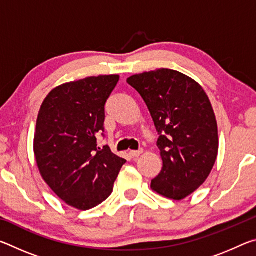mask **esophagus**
Returning <instances> with one entry per match:
<instances>
[{
    "instance_id": "34e87169",
    "label": "esophagus",
    "mask_w": 256,
    "mask_h": 256,
    "mask_svg": "<svg viewBox=\"0 0 256 256\" xmlns=\"http://www.w3.org/2000/svg\"><path fill=\"white\" fill-rule=\"evenodd\" d=\"M142 152H144V151H142V149H141V150H132V151H130V156H131L132 158H136V157H138V156H140Z\"/></svg>"
}]
</instances>
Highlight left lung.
I'll use <instances>...</instances> for the list:
<instances>
[{
    "label": "left lung",
    "mask_w": 256,
    "mask_h": 256,
    "mask_svg": "<svg viewBox=\"0 0 256 256\" xmlns=\"http://www.w3.org/2000/svg\"><path fill=\"white\" fill-rule=\"evenodd\" d=\"M158 132L162 170L151 180L162 196L182 200L204 183L218 154V128L202 86L170 68L130 76Z\"/></svg>",
    "instance_id": "8db88e82"
}]
</instances>
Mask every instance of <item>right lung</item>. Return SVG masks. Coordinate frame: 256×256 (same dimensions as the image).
Listing matches in <instances>:
<instances>
[{
    "mask_svg": "<svg viewBox=\"0 0 256 256\" xmlns=\"http://www.w3.org/2000/svg\"><path fill=\"white\" fill-rule=\"evenodd\" d=\"M118 76H89L58 86L38 114L34 151L42 178L60 198L79 210L92 209L112 192L126 160L97 146L105 136V104Z\"/></svg>",
    "mask_w": 256,
    "mask_h": 256,
    "instance_id": "1",
    "label": "right lung"
}]
</instances>
